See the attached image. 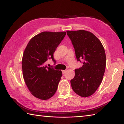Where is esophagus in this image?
<instances>
[{
    "label": "esophagus",
    "mask_w": 124,
    "mask_h": 124,
    "mask_svg": "<svg viewBox=\"0 0 124 124\" xmlns=\"http://www.w3.org/2000/svg\"><path fill=\"white\" fill-rule=\"evenodd\" d=\"M62 72L63 74H64V73H65V72H66V70H62Z\"/></svg>",
    "instance_id": "1"
}]
</instances>
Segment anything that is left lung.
<instances>
[{"label": "left lung", "instance_id": "left-lung-1", "mask_svg": "<svg viewBox=\"0 0 124 124\" xmlns=\"http://www.w3.org/2000/svg\"><path fill=\"white\" fill-rule=\"evenodd\" d=\"M74 47L78 61L83 66L76 69L71 80L72 88L81 97L93 94L101 84L106 66V56L101 41L93 33L85 30L67 31Z\"/></svg>", "mask_w": 124, "mask_h": 124}]
</instances>
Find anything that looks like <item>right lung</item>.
<instances>
[{"label":"right lung","instance_id":"add662e5","mask_svg":"<svg viewBox=\"0 0 124 124\" xmlns=\"http://www.w3.org/2000/svg\"><path fill=\"white\" fill-rule=\"evenodd\" d=\"M66 35L65 32H45L34 36L29 42L23 55V78L31 94L39 99L48 100L56 92L62 76L61 71L45 65Z\"/></svg>","mask_w":124,"mask_h":124}]
</instances>
